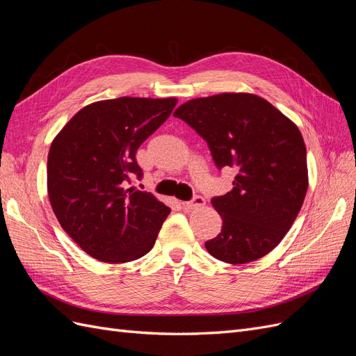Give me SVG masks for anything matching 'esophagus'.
Returning a JSON list of instances; mask_svg holds the SVG:
<instances>
[{
	"label": "esophagus",
	"mask_w": 356,
	"mask_h": 356,
	"mask_svg": "<svg viewBox=\"0 0 356 356\" xmlns=\"http://www.w3.org/2000/svg\"><path fill=\"white\" fill-rule=\"evenodd\" d=\"M204 203H207V200H204L202 196H196L193 200L186 202L184 207L188 208V209H199V208L204 207Z\"/></svg>",
	"instance_id": "1"
}]
</instances>
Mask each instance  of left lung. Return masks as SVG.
Wrapping results in <instances>:
<instances>
[{
    "instance_id": "8db88e82",
    "label": "left lung",
    "mask_w": 356,
    "mask_h": 356,
    "mask_svg": "<svg viewBox=\"0 0 356 356\" xmlns=\"http://www.w3.org/2000/svg\"><path fill=\"white\" fill-rule=\"evenodd\" d=\"M208 143L220 169L238 170L233 190L213 197L221 233L204 243L220 261L245 264L281 243L305 202L306 145L297 124L254 93L190 99L174 113Z\"/></svg>"
}]
</instances>
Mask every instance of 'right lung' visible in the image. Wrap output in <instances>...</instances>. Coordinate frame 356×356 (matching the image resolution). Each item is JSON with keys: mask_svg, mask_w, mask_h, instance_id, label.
I'll list each match as a JSON object with an SVG mask.
<instances>
[{"mask_svg": "<svg viewBox=\"0 0 356 356\" xmlns=\"http://www.w3.org/2000/svg\"><path fill=\"white\" fill-rule=\"evenodd\" d=\"M177 98L98 101L83 106L53 139L47 193L60 227L96 260H136L154 246L170 208L129 187L141 178L135 154L166 122Z\"/></svg>", "mask_w": 356, "mask_h": 356, "instance_id": "1", "label": "right lung"}]
</instances>
